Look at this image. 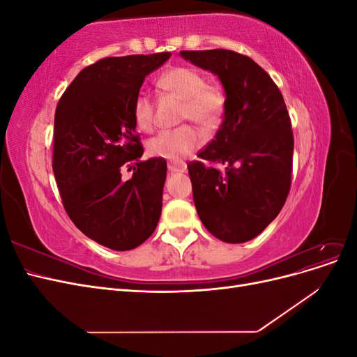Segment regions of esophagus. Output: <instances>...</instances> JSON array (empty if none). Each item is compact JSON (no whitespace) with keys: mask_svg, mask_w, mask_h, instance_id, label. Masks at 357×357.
I'll return each mask as SVG.
<instances>
[{"mask_svg":"<svg viewBox=\"0 0 357 357\" xmlns=\"http://www.w3.org/2000/svg\"><path fill=\"white\" fill-rule=\"evenodd\" d=\"M168 171L169 172H183V171H185V167L176 165V164H168Z\"/></svg>","mask_w":357,"mask_h":357,"instance_id":"1","label":"esophagus"}]
</instances>
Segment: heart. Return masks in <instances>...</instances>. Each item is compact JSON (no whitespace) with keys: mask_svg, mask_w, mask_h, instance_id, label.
<instances>
[{"mask_svg":"<svg viewBox=\"0 0 357 357\" xmlns=\"http://www.w3.org/2000/svg\"><path fill=\"white\" fill-rule=\"evenodd\" d=\"M159 86L183 101L180 121L195 122L202 129L218 126L225 113V95L218 86L205 84L202 75L189 67H172L160 75ZM134 121L142 131L150 132L155 126L153 101L139 93L134 101ZM202 144V137L195 128L183 125L167 129L150 139L147 149L155 158L180 162L190 156Z\"/></svg>","mask_w":357,"mask_h":357,"instance_id":"1","label":"heart"}]
</instances>
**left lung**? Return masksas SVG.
<instances>
[{
    "label": "left lung",
    "instance_id": "8db88e82",
    "mask_svg": "<svg viewBox=\"0 0 357 357\" xmlns=\"http://www.w3.org/2000/svg\"><path fill=\"white\" fill-rule=\"evenodd\" d=\"M180 55L218 75L226 93L218 134L198 153L201 160L188 164L198 215L225 243L253 240L282 211L290 190L294 132L283 95L241 53L213 49Z\"/></svg>",
    "mask_w": 357,
    "mask_h": 357
}]
</instances>
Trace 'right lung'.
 Here are the masks:
<instances>
[{"label":"right lung","instance_id":"1","mask_svg":"<svg viewBox=\"0 0 357 357\" xmlns=\"http://www.w3.org/2000/svg\"><path fill=\"white\" fill-rule=\"evenodd\" d=\"M169 52L113 56L83 68L61 96L53 131V174L63 208L91 240L125 252L143 244L162 211L167 162L139 160L134 101ZM133 169L129 181L121 171Z\"/></svg>","mask_w":357,"mask_h":357}]
</instances>
